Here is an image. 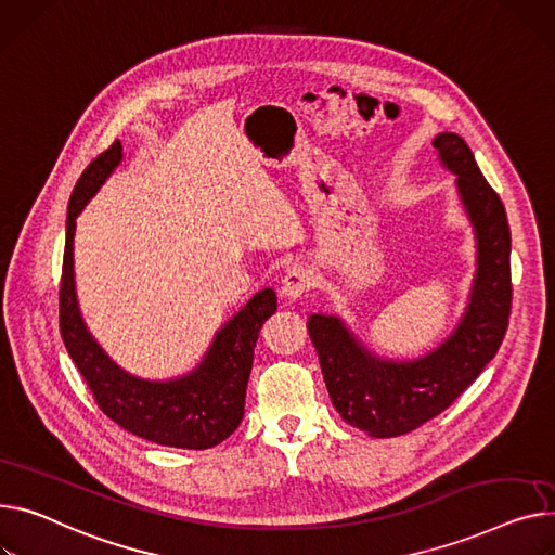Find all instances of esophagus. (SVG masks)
I'll use <instances>...</instances> for the list:
<instances>
[{
    "label": "esophagus",
    "mask_w": 555,
    "mask_h": 555,
    "mask_svg": "<svg viewBox=\"0 0 555 555\" xmlns=\"http://www.w3.org/2000/svg\"><path fill=\"white\" fill-rule=\"evenodd\" d=\"M312 285H314L312 272L299 263H294L287 268V272L281 281V294L285 299L294 301V299H299L304 292H308Z\"/></svg>",
    "instance_id": "34e87169"
}]
</instances>
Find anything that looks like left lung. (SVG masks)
Returning <instances> with one entry per match:
<instances>
[{
    "instance_id": "1",
    "label": "left lung",
    "mask_w": 555,
    "mask_h": 555,
    "mask_svg": "<svg viewBox=\"0 0 555 555\" xmlns=\"http://www.w3.org/2000/svg\"><path fill=\"white\" fill-rule=\"evenodd\" d=\"M475 234V279L451 335L417 359H386L367 350L335 314H310L323 382L337 413L371 437L411 433L439 415L495 357L511 314V232L504 205L457 133L433 140Z\"/></svg>"
}]
</instances>
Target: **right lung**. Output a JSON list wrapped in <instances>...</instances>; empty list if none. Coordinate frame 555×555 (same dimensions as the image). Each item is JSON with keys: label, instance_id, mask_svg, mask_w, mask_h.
Segmentation results:
<instances>
[{"label": "right lung", "instance_id": "obj_1", "mask_svg": "<svg viewBox=\"0 0 555 555\" xmlns=\"http://www.w3.org/2000/svg\"><path fill=\"white\" fill-rule=\"evenodd\" d=\"M122 163L116 140L76 182L66 214V247L60 287V332L68 357L106 417L160 447L203 451L228 439L241 424L254 348L263 323L276 312L272 287L254 297L223 325L192 373L167 382L135 377L111 359L89 332L76 294L73 236L76 218Z\"/></svg>", "mask_w": 555, "mask_h": 555}]
</instances>
